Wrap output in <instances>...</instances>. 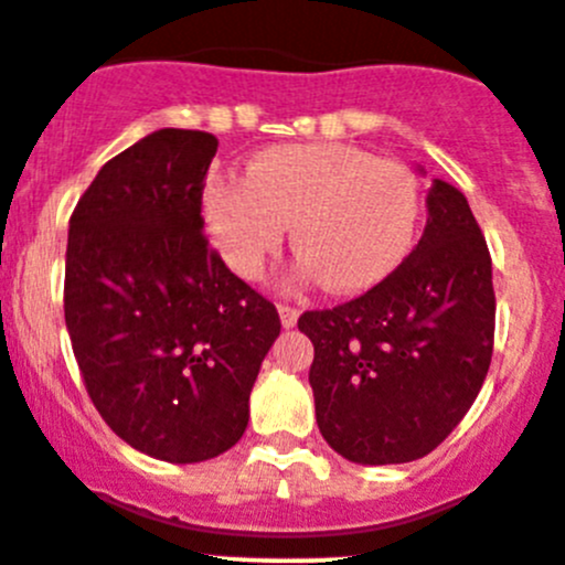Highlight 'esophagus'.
<instances>
[{"mask_svg":"<svg viewBox=\"0 0 565 565\" xmlns=\"http://www.w3.org/2000/svg\"><path fill=\"white\" fill-rule=\"evenodd\" d=\"M277 312H280V321L285 329H294L296 321H299V310L290 305H277Z\"/></svg>","mask_w":565,"mask_h":565,"instance_id":"esophagus-1","label":"esophagus"}]
</instances>
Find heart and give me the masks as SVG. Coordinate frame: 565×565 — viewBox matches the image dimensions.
Segmentation results:
<instances>
[{
  "label": "heart",
  "mask_w": 565,
  "mask_h": 565,
  "mask_svg": "<svg viewBox=\"0 0 565 565\" xmlns=\"http://www.w3.org/2000/svg\"><path fill=\"white\" fill-rule=\"evenodd\" d=\"M422 188L405 162L351 143H290L255 154L242 179H217L203 223L220 258L258 280L294 225L296 282L362 294L386 280L416 242Z\"/></svg>",
  "instance_id": "obj_1"
}]
</instances>
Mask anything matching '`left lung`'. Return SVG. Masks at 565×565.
<instances>
[{
	"label": "left lung",
	"mask_w": 565,
	"mask_h": 565,
	"mask_svg": "<svg viewBox=\"0 0 565 565\" xmlns=\"http://www.w3.org/2000/svg\"><path fill=\"white\" fill-rule=\"evenodd\" d=\"M416 249L359 299L310 310L318 429L351 462L429 455L473 405L495 342L492 258L468 201L435 179Z\"/></svg>",
	"instance_id": "left-lung-1"
}]
</instances>
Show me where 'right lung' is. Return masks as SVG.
I'll list each match as a JSON object with an SVG mask.
<instances>
[{
    "mask_svg": "<svg viewBox=\"0 0 565 565\" xmlns=\"http://www.w3.org/2000/svg\"><path fill=\"white\" fill-rule=\"evenodd\" d=\"M214 154L212 132L141 138L100 168L67 234L65 323L86 392L125 444L177 465L239 444L280 334L275 305L203 236Z\"/></svg>",
    "mask_w": 565,
    "mask_h": 565,
    "instance_id": "add662e5",
    "label": "right lung"
}]
</instances>
